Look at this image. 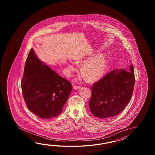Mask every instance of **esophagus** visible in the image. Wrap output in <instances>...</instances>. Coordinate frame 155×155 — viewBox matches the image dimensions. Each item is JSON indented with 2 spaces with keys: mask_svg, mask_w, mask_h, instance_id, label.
<instances>
[{
  "mask_svg": "<svg viewBox=\"0 0 155 155\" xmlns=\"http://www.w3.org/2000/svg\"><path fill=\"white\" fill-rule=\"evenodd\" d=\"M79 87H80V86L74 85V86H73V88L75 89V90L79 89Z\"/></svg>",
  "mask_w": 155,
  "mask_h": 155,
  "instance_id": "34e87169",
  "label": "esophagus"
}]
</instances>
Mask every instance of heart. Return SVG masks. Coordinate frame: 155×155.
<instances>
[{
	"label": "heart",
	"instance_id": "obj_1",
	"mask_svg": "<svg viewBox=\"0 0 155 155\" xmlns=\"http://www.w3.org/2000/svg\"><path fill=\"white\" fill-rule=\"evenodd\" d=\"M84 62H85V60H83L79 61L80 63ZM106 66V61L105 58L101 55H98L85 63L82 68V73L89 81H95L102 76L105 71ZM68 68L70 71L75 70L71 64H69Z\"/></svg>",
	"mask_w": 155,
	"mask_h": 155
}]
</instances>
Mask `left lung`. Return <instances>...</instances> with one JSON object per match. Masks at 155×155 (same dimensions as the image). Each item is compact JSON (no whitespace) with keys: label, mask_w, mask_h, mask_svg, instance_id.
<instances>
[{"label":"left lung","mask_w":155,"mask_h":155,"mask_svg":"<svg viewBox=\"0 0 155 155\" xmlns=\"http://www.w3.org/2000/svg\"><path fill=\"white\" fill-rule=\"evenodd\" d=\"M135 81L132 64L128 70H112L94 83L89 101L92 114L100 119L118 115L131 99Z\"/></svg>","instance_id":"1"}]
</instances>
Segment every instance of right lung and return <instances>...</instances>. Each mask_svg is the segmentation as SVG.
I'll return each mask as SVG.
<instances>
[{"label": "right lung", "mask_w": 155, "mask_h": 155, "mask_svg": "<svg viewBox=\"0 0 155 155\" xmlns=\"http://www.w3.org/2000/svg\"><path fill=\"white\" fill-rule=\"evenodd\" d=\"M21 86L28 109L41 119L59 115L72 90L71 82L43 65L33 49L26 60Z\"/></svg>", "instance_id": "right-lung-1"}]
</instances>
